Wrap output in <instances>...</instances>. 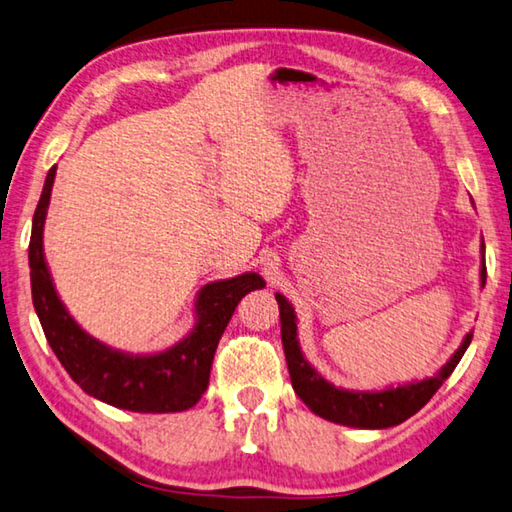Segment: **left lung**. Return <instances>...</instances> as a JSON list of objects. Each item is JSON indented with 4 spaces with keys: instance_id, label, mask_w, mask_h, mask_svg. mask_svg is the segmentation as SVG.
Returning a JSON list of instances; mask_svg holds the SVG:
<instances>
[{
    "instance_id": "8db88e82",
    "label": "left lung",
    "mask_w": 512,
    "mask_h": 512,
    "mask_svg": "<svg viewBox=\"0 0 512 512\" xmlns=\"http://www.w3.org/2000/svg\"><path fill=\"white\" fill-rule=\"evenodd\" d=\"M483 254H486V245H483L481 240V288L486 285V263H483ZM274 297L279 301L281 310V339L294 391H297V396L306 402V407L310 411H315L317 416L330 420V423L344 427L387 429L405 423L407 418L423 409L429 398L441 389V384L450 378L456 364L461 362L463 353L468 351V346L472 342V333L465 335L461 346L456 348L454 355L432 375V378L402 382L396 384V387L391 384V387L380 391H353L335 387V384L328 382L324 375L308 362V357L303 355L297 333V312H294L292 303L285 299L281 292H276Z\"/></svg>"
}]
</instances>
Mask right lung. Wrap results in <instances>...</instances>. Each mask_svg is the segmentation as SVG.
Listing matches in <instances>:
<instances>
[{
  "label": "right lung",
  "instance_id": "add662e5",
  "mask_svg": "<svg viewBox=\"0 0 512 512\" xmlns=\"http://www.w3.org/2000/svg\"><path fill=\"white\" fill-rule=\"evenodd\" d=\"M51 166L33 215L29 267L33 308L38 312L47 342L87 396L116 409L139 414H173L191 409L209 384L215 348L227 328L233 310L251 290H263L261 274L245 272L233 279L211 281L193 301V328L173 346L157 353H128L101 342L69 315L58 297L44 256V220H47L51 188L56 179Z\"/></svg>",
  "mask_w": 512,
  "mask_h": 512
}]
</instances>
